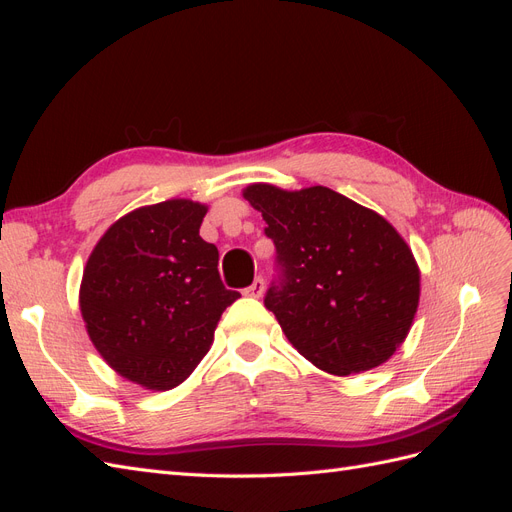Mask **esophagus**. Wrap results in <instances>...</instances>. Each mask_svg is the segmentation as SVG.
Here are the masks:
<instances>
[{"label":"esophagus","instance_id":"34e87169","mask_svg":"<svg viewBox=\"0 0 512 512\" xmlns=\"http://www.w3.org/2000/svg\"><path fill=\"white\" fill-rule=\"evenodd\" d=\"M262 292H265V280H262V277H256V280L243 290L245 297H254V299L262 297Z\"/></svg>","mask_w":512,"mask_h":512}]
</instances>
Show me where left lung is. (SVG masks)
<instances>
[{"label":"left lung","mask_w":512,"mask_h":512,"mask_svg":"<svg viewBox=\"0 0 512 512\" xmlns=\"http://www.w3.org/2000/svg\"><path fill=\"white\" fill-rule=\"evenodd\" d=\"M267 222L275 277L265 307L307 361L335 376L378 367L404 342L418 305V267L376 211L329 188L243 192Z\"/></svg>","instance_id":"obj_1"}]
</instances>
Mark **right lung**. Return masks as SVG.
Segmentation results:
<instances>
[{
	"instance_id": "1",
	"label": "right lung",
	"mask_w": 512,
	"mask_h": 512,
	"mask_svg": "<svg viewBox=\"0 0 512 512\" xmlns=\"http://www.w3.org/2000/svg\"><path fill=\"white\" fill-rule=\"evenodd\" d=\"M207 207L166 200L123 215L91 252L81 312L91 342L123 378L166 391L203 361L241 294L222 284L220 252L200 239Z\"/></svg>"
}]
</instances>
